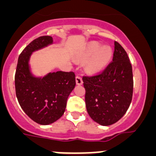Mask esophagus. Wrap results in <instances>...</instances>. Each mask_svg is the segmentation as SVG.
<instances>
[{"mask_svg":"<svg viewBox=\"0 0 156 156\" xmlns=\"http://www.w3.org/2000/svg\"><path fill=\"white\" fill-rule=\"evenodd\" d=\"M76 84L78 85L82 84L83 83L82 77L80 76H76Z\"/></svg>","mask_w":156,"mask_h":156,"instance_id":"obj_1","label":"esophagus"}]
</instances>
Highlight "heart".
Here are the masks:
<instances>
[{"instance_id": "heart-1", "label": "heart", "mask_w": 156, "mask_h": 156, "mask_svg": "<svg viewBox=\"0 0 156 156\" xmlns=\"http://www.w3.org/2000/svg\"><path fill=\"white\" fill-rule=\"evenodd\" d=\"M112 56V50L108 46L101 47L98 42L88 44L80 54L83 61H87V69L91 73H98L102 70L108 64Z\"/></svg>"}]
</instances>
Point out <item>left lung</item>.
I'll return each instance as SVG.
<instances>
[{
    "label": "left lung",
    "mask_w": 156,
    "mask_h": 156,
    "mask_svg": "<svg viewBox=\"0 0 156 156\" xmlns=\"http://www.w3.org/2000/svg\"><path fill=\"white\" fill-rule=\"evenodd\" d=\"M112 61L99 73L83 76L85 102L94 121L109 126L122 118L132 101V66L124 48L115 41Z\"/></svg>",
    "instance_id": "1"
}]
</instances>
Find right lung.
I'll use <instances>...</instances> for the list:
<instances>
[{
	"instance_id": "1",
	"label": "right lung",
	"mask_w": 156,
	"mask_h": 156,
	"mask_svg": "<svg viewBox=\"0 0 156 156\" xmlns=\"http://www.w3.org/2000/svg\"><path fill=\"white\" fill-rule=\"evenodd\" d=\"M50 36L30 42L19 55L15 75L16 93L25 113L34 122L48 125L62 116L69 95L76 86L73 72L58 71L43 78L31 75L29 59L32 52L51 44Z\"/></svg>"
}]
</instances>
